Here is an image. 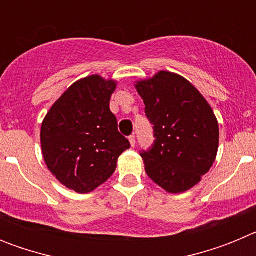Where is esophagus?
<instances>
[{"instance_id": "1", "label": "esophagus", "mask_w": 256, "mask_h": 256, "mask_svg": "<svg viewBox=\"0 0 256 256\" xmlns=\"http://www.w3.org/2000/svg\"><path fill=\"white\" fill-rule=\"evenodd\" d=\"M130 146H132V148H134L136 146V137L134 136H130Z\"/></svg>"}]
</instances>
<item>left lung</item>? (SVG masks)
I'll list each match as a JSON object with an SVG mask.
<instances>
[{
    "mask_svg": "<svg viewBox=\"0 0 256 256\" xmlns=\"http://www.w3.org/2000/svg\"><path fill=\"white\" fill-rule=\"evenodd\" d=\"M154 126L152 148L141 156L148 177L170 194L188 191L216 162L219 126L204 96L178 74L159 72L136 82Z\"/></svg>",
    "mask_w": 256,
    "mask_h": 256,
    "instance_id": "1",
    "label": "left lung"
}]
</instances>
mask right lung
Wrapping results in <instances>:
<instances>
[{
  "instance_id": "right-lung-1",
  "label": "right lung",
  "mask_w": 256,
  "mask_h": 256,
  "mask_svg": "<svg viewBox=\"0 0 256 256\" xmlns=\"http://www.w3.org/2000/svg\"><path fill=\"white\" fill-rule=\"evenodd\" d=\"M115 88V80L96 74L79 79L52 105L40 126L47 168L78 194L106 182L116 169L118 158L130 148L110 112Z\"/></svg>"
}]
</instances>
